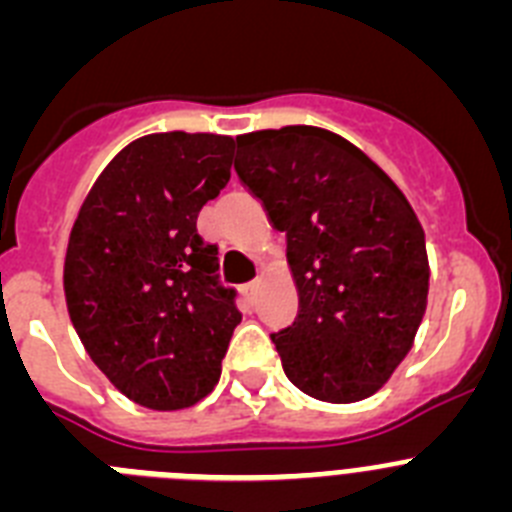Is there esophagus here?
<instances>
[{
  "instance_id": "34e87169",
  "label": "esophagus",
  "mask_w": 512,
  "mask_h": 512,
  "mask_svg": "<svg viewBox=\"0 0 512 512\" xmlns=\"http://www.w3.org/2000/svg\"><path fill=\"white\" fill-rule=\"evenodd\" d=\"M259 287H261V279H253V282H248L246 284V289H248V295H256V292H259Z\"/></svg>"
}]
</instances>
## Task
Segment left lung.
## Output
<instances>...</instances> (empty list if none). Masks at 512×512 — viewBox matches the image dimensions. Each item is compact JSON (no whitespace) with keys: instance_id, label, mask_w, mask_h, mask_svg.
Segmentation results:
<instances>
[{"instance_id":"left-lung-1","label":"left lung","mask_w":512,"mask_h":512,"mask_svg":"<svg viewBox=\"0 0 512 512\" xmlns=\"http://www.w3.org/2000/svg\"><path fill=\"white\" fill-rule=\"evenodd\" d=\"M235 171L287 235L300 315L271 336L297 390L372 397L413 348L428 302L425 233L408 197L351 140L312 125L238 135Z\"/></svg>"}]
</instances>
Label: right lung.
Here are the masks:
<instances>
[{
	"mask_svg": "<svg viewBox=\"0 0 512 512\" xmlns=\"http://www.w3.org/2000/svg\"><path fill=\"white\" fill-rule=\"evenodd\" d=\"M233 148L217 133L143 135L104 166L71 228V323L99 372L148 410L210 395L241 323L235 292L217 284V246L197 233Z\"/></svg>",
	"mask_w": 512,
	"mask_h": 512,
	"instance_id": "right-lung-1",
	"label": "right lung"
}]
</instances>
